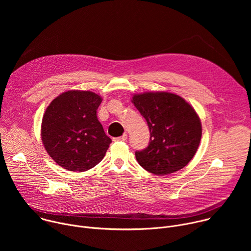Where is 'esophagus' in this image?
<instances>
[{"label": "esophagus", "mask_w": 251, "mask_h": 251, "mask_svg": "<svg viewBox=\"0 0 251 251\" xmlns=\"http://www.w3.org/2000/svg\"><path fill=\"white\" fill-rule=\"evenodd\" d=\"M126 140H127V134H124L121 137L114 138V141H126Z\"/></svg>", "instance_id": "obj_1"}]
</instances>
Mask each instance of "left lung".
<instances>
[{"instance_id":"1","label":"left lung","mask_w":251,"mask_h":251,"mask_svg":"<svg viewBox=\"0 0 251 251\" xmlns=\"http://www.w3.org/2000/svg\"><path fill=\"white\" fill-rule=\"evenodd\" d=\"M132 102L150 130L148 147L135 152L140 166L158 176L186 167L201 138V123L193 107L181 96L169 92L136 94Z\"/></svg>"}]
</instances>
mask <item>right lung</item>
I'll return each mask as SVG.
<instances>
[{
    "instance_id": "obj_1",
    "label": "right lung",
    "mask_w": 251,
    "mask_h": 251,
    "mask_svg": "<svg viewBox=\"0 0 251 251\" xmlns=\"http://www.w3.org/2000/svg\"><path fill=\"white\" fill-rule=\"evenodd\" d=\"M102 98L70 90L54 98L44 114L42 140L53 161L68 171H87L104 158L111 139L97 119Z\"/></svg>"
}]
</instances>
